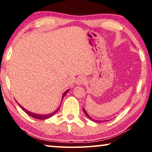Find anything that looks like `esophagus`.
I'll return each instance as SVG.
<instances>
[{"label":"esophagus","instance_id":"1","mask_svg":"<svg viewBox=\"0 0 152 152\" xmlns=\"http://www.w3.org/2000/svg\"><path fill=\"white\" fill-rule=\"evenodd\" d=\"M86 83V78L84 77H79L77 79V83L78 85H83Z\"/></svg>","mask_w":152,"mask_h":152}]
</instances>
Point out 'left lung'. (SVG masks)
<instances>
[{"label": "left lung", "instance_id": "obj_1", "mask_svg": "<svg viewBox=\"0 0 152 152\" xmlns=\"http://www.w3.org/2000/svg\"><path fill=\"white\" fill-rule=\"evenodd\" d=\"M83 112H84V113H85V114L86 115V116H87L88 118H89V119H90V120H92V121H94V122H102V121H97V120H94V119L91 118V117H90L89 115H88V114L87 113V112H86V111L85 110V109L83 108Z\"/></svg>", "mask_w": 152, "mask_h": 152}]
</instances>
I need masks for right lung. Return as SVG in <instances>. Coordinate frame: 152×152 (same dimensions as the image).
<instances>
[{"mask_svg":"<svg viewBox=\"0 0 152 152\" xmlns=\"http://www.w3.org/2000/svg\"><path fill=\"white\" fill-rule=\"evenodd\" d=\"M69 91V90H67L66 91H65L64 92V94H63V95H62V99H63V98H64V96L65 95H66V94L67 93V92H68ZM19 104V105L21 107V108H22L23 110H24L26 113L28 115H29L30 116H31L32 118H36V119H38V120H45V119H48V118H51V117L52 116H53V115H54V114L56 113V112L58 111V109H59V108H58L56 111H55L54 112H53L52 113H50V114H48V115H39V114H37V113H32V112H30V111H28V110H26V109H25L24 107H22V106L20 105V104Z\"/></svg>","mask_w":152,"mask_h":152,"instance_id":"add662e5","label":"right lung"}]
</instances>
